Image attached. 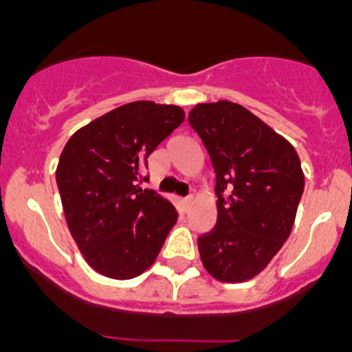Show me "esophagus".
<instances>
[{
  "label": "esophagus",
  "instance_id": "34e87169",
  "mask_svg": "<svg viewBox=\"0 0 352 352\" xmlns=\"http://www.w3.org/2000/svg\"><path fill=\"white\" fill-rule=\"evenodd\" d=\"M192 201H194V197H192V195H188V197L183 199V203H185V204H190Z\"/></svg>",
  "mask_w": 352,
  "mask_h": 352
}]
</instances>
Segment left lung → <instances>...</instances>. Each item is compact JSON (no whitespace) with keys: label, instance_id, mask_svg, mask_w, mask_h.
<instances>
[{"label":"left lung","instance_id":"obj_1","mask_svg":"<svg viewBox=\"0 0 352 352\" xmlns=\"http://www.w3.org/2000/svg\"><path fill=\"white\" fill-rule=\"evenodd\" d=\"M188 123L214 169L217 223L199 236L206 272L220 282L259 275L285 243L305 176L291 142L243 105L197 104Z\"/></svg>","mask_w":352,"mask_h":352}]
</instances>
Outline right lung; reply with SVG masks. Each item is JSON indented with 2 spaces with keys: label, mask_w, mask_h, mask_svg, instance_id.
<instances>
[{
  "label": "right lung",
  "mask_w": 352,
  "mask_h": 352,
  "mask_svg": "<svg viewBox=\"0 0 352 352\" xmlns=\"http://www.w3.org/2000/svg\"><path fill=\"white\" fill-rule=\"evenodd\" d=\"M183 120L178 105L130 102L65 144L56 169L65 219L86 263L100 275H141L178 220L167 199L139 183L148 182L149 155Z\"/></svg>",
  "instance_id": "obj_1"
}]
</instances>
